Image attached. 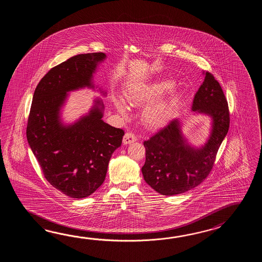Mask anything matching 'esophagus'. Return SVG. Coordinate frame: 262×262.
<instances>
[{"mask_svg": "<svg viewBox=\"0 0 262 262\" xmlns=\"http://www.w3.org/2000/svg\"><path fill=\"white\" fill-rule=\"evenodd\" d=\"M135 141H137V137L135 136V134L130 133V132L125 133L123 139V144H130Z\"/></svg>", "mask_w": 262, "mask_h": 262, "instance_id": "34e87169", "label": "esophagus"}]
</instances>
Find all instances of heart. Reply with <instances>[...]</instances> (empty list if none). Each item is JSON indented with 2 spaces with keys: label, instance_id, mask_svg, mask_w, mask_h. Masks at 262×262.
Instances as JSON below:
<instances>
[{
  "label": "heart",
  "instance_id": "1",
  "mask_svg": "<svg viewBox=\"0 0 262 262\" xmlns=\"http://www.w3.org/2000/svg\"><path fill=\"white\" fill-rule=\"evenodd\" d=\"M172 84L168 81L157 82L147 86H136L125 95L126 100L131 106H137L145 102L152 100L157 95H161L167 89L171 88ZM119 111L124 112L123 105L116 102ZM168 115V106L165 102H157L147 106L143 112V122L150 127H159L166 122Z\"/></svg>",
  "mask_w": 262,
  "mask_h": 262
}]
</instances>
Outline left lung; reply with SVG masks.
Masks as SVG:
<instances>
[{"instance_id":"obj_1","label":"left lung","mask_w":262,"mask_h":262,"mask_svg":"<svg viewBox=\"0 0 262 262\" xmlns=\"http://www.w3.org/2000/svg\"><path fill=\"white\" fill-rule=\"evenodd\" d=\"M192 110L209 114L213 120L211 138L203 148L194 149L185 142L177 119L143 142L146 150V161L141 168L143 178L161 195H178L200 185L212 171L218 149L228 134L230 123L228 101L212 73H205Z\"/></svg>"}]
</instances>
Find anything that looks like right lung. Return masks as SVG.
<instances>
[{
  "label": "right lung",
  "instance_id": "obj_1",
  "mask_svg": "<svg viewBox=\"0 0 262 262\" xmlns=\"http://www.w3.org/2000/svg\"><path fill=\"white\" fill-rule=\"evenodd\" d=\"M105 57L102 52L78 54L51 68L35 88L29 113L27 139L45 178L74 199L88 196L104 183L124 135L102 121L97 106L73 125L62 126L59 121L67 92L91 86L96 64Z\"/></svg>",
  "mask_w": 262,
  "mask_h": 262
}]
</instances>
